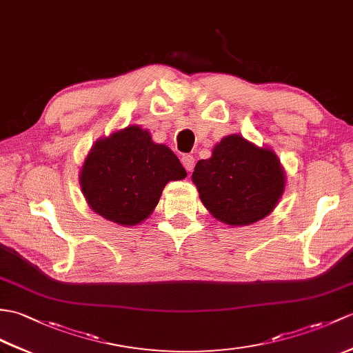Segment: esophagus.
<instances>
[{
  "label": "esophagus",
  "instance_id": "esophagus-1",
  "mask_svg": "<svg viewBox=\"0 0 353 353\" xmlns=\"http://www.w3.org/2000/svg\"><path fill=\"white\" fill-rule=\"evenodd\" d=\"M182 163H183V167L186 168V171H192L195 161H194V158L191 157V154H183V157H182Z\"/></svg>",
  "mask_w": 353,
  "mask_h": 353
}]
</instances>
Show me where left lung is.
<instances>
[{
    "label": "left lung",
    "instance_id": "8db88e82",
    "mask_svg": "<svg viewBox=\"0 0 353 353\" xmlns=\"http://www.w3.org/2000/svg\"><path fill=\"white\" fill-rule=\"evenodd\" d=\"M192 182L212 216L242 227L266 218L276 208L285 173L270 147L232 134L216 143L209 159L196 162Z\"/></svg>",
    "mask_w": 353,
    "mask_h": 353
}]
</instances>
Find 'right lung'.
<instances>
[{"instance_id": "right-lung-1", "label": "right lung", "mask_w": 353, "mask_h": 353, "mask_svg": "<svg viewBox=\"0 0 353 353\" xmlns=\"http://www.w3.org/2000/svg\"><path fill=\"white\" fill-rule=\"evenodd\" d=\"M185 177L170 147L154 143L147 129L129 125L92 145L79 171V185L90 209L130 227L153 214L168 182Z\"/></svg>"}]
</instances>
